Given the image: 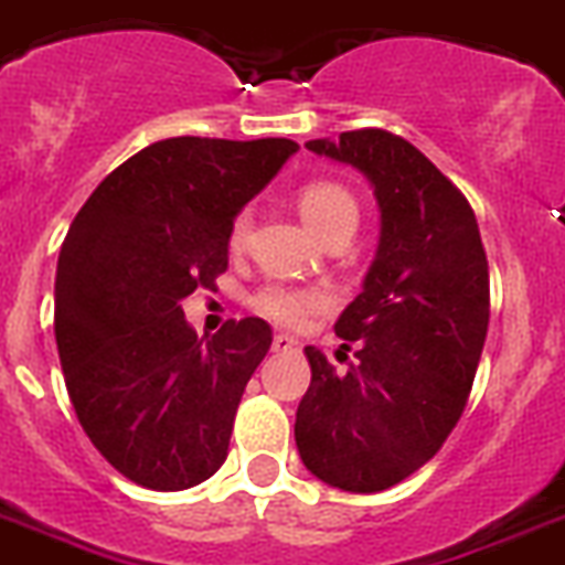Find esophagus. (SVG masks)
Segmentation results:
<instances>
[{
    "instance_id": "obj_1",
    "label": "esophagus",
    "mask_w": 565,
    "mask_h": 565,
    "mask_svg": "<svg viewBox=\"0 0 565 565\" xmlns=\"http://www.w3.org/2000/svg\"><path fill=\"white\" fill-rule=\"evenodd\" d=\"M297 345H300V342L294 340L291 334H274V342H271L274 351H297Z\"/></svg>"
}]
</instances>
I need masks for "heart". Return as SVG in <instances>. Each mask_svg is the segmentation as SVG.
Listing matches in <instances>:
<instances>
[{"label": "heart", "instance_id": "b5f03b06", "mask_svg": "<svg viewBox=\"0 0 565 565\" xmlns=\"http://www.w3.org/2000/svg\"><path fill=\"white\" fill-rule=\"evenodd\" d=\"M300 214L311 231L329 239L337 231H354L360 220V205L354 194L340 182L315 180L300 188L297 196ZM250 234V211L243 209L231 220L228 228V248L243 250ZM250 308L263 315L265 320L288 326V329H300L308 320L326 308H331V294L326 288L315 286H286V282H268L250 294Z\"/></svg>", "mask_w": 565, "mask_h": 565}]
</instances>
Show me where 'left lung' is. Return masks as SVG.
<instances>
[{
	"mask_svg": "<svg viewBox=\"0 0 565 565\" xmlns=\"http://www.w3.org/2000/svg\"><path fill=\"white\" fill-rule=\"evenodd\" d=\"M308 151L369 177L383 228L363 291L334 326L356 363L340 374L308 345L294 437L322 483L371 494L426 466L460 420L489 331V259L460 188L397 134L360 128Z\"/></svg>",
	"mask_w": 565,
	"mask_h": 565,
	"instance_id": "left-lung-1",
	"label": "left lung"
}]
</instances>
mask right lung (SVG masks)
Listing matches in <instances>:
<instances>
[{"label": "right lung", "instance_id": "1", "mask_svg": "<svg viewBox=\"0 0 565 565\" xmlns=\"http://www.w3.org/2000/svg\"><path fill=\"white\" fill-rule=\"evenodd\" d=\"M297 148L274 137L162 139L114 168L67 228L53 311L67 397L131 483L191 489L228 457L271 326L245 317L196 340L180 300L225 274L231 220Z\"/></svg>", "mask_w": 565, "mask_h": 565}]
</instances>
